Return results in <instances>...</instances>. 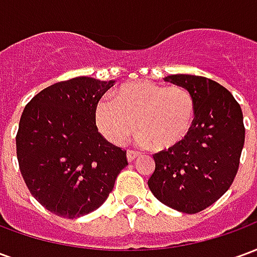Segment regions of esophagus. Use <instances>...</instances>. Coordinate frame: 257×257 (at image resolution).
Returning <instances> with one entry per match:
<instances>
[{
	"mask_svg": "<svg viewBox=\"0 0 257 257\" xmlns=\"http://www.w3.org/2000/svg\"><path fill=\"white\" fill-rule=\"evenodd\" d=\"M140 153L136 150H128L126 151V157H128V161L132 162L136 158V157H139Z\"/></svg>",
	"mask_w": 257,
	"mask_h": 257,
	"instance_id": "1",
	"label": "esophagus"
}]
</instances>
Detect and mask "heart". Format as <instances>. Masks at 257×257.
Returning a JSON list of instances; mask_svg holds the SVG:
<instances>
[{
  "mask_svg": "<svg viewBox=\"0 0 257 257\" xmlns=\"http://www.w3.org/2000/svg\"><path fill=\"white\" fill-rule=\"evenodd\" d=\"M195 111V99L187 88L136 81L122 85L114 100L99 103L96 121L101 134L115 145L123 143L136 126L140 143L169 149L187 138Z\"/></svg>",
  "mask_w": 257,
  "mask_h": 257,
  "instance_id": "obj_1",
  "label": "heart"
}]
</instances>
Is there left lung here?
<instances>
[{"label": "left lung", "mask_w": 257, "mask_h": 257, "mask_svg": "<svg viewBox=\"0 0 257 257\" xmlns=\"http://www.w3.org/2000/svg\"><path fill=\"white\" fill-rule=\"evenodd\" d=\"M165 81L193 93L195 121L179 145L153 156L151 193L172 209L197 213L215 204L234 182L245 142L241 107L228 90L199 75L175 74Z\"/></svg>", "instance_id": "1"}]
</instances>
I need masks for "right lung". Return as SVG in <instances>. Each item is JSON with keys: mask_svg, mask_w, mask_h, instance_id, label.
Segmentation results:
<instances>
[{"mask_svg": "<svg viewBox=\"0 0 257 257\" xmlns=\"http://www.w3.org/2000/svg\"><path fill=\"white\" fill-rule=\"evenodd\" d=\"M112 85L84 75L56 82L37 93L20 117V173L31 195L60 217L97 209L128 165L126 151L96 126L97 103Z\"/></svg>", "mask_w": 257, "mask_h": 257, "instance_id": "obj_1", "label": "right lung"}]
</instances>
